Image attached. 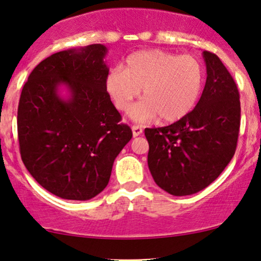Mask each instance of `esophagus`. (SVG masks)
Listing matches in <instances>:
<instances>
[{
  "label": "esophagus",
  "instance_id": "esophagus-1",
  "mask_svg": "<svg viewBox=\"0 0 261 261\" xmlns=\"http://www.w3.org/2000/svg\"><path fill=\"white\" fill-rule=\"evenodd\" d=\"M132 135H134V137H137V136L142 135L143 132V127L141 125H132Z\"/></svg>",
  "mask_w": 261,
  "mask_h": 261
}]
</instances>
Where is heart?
<instances>
[{
    "label": "heart",
    "mask_w": 261,
    "mask_h": 261,
    "mask_svg": "<svg viewBox=\"0 0 261 261\" xmlns=\"http://www.w3.org/2000/svg\"><path fill=\"white\" fill-rule=\"evenodd\" d=\"M203 80V67L196 58L148 49L131 54L124 69L113 68L105 85L116 108L123 112L129 111L143 90V100L131 111L137 122L160 116L162 122L174 123L195 108Z\"/></svg>",
    "instance_id": "obj_1"
}]
</instances>
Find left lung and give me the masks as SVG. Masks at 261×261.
Segmentation results:
<instances>
[{"label":"left lung","instance_id":"obj_1","mask_svg":"<svg viewBox=\"0 0 261 261\" xmlns=\"http://www.w3.org/2000/svg\"><path fill=\"white\" fill-rule=\"evenodd\" d=\"M207 80L195 109L163 127H146L148 166L156 185L175 196L208 187L236 153L240 129L237 84L218 56L204 50Z\"/></svg>","mask_w":261,"mask_h":261}]
</instances>
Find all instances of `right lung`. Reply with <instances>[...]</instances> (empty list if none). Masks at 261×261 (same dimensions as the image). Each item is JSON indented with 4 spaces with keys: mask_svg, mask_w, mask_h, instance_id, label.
<instances>
[{
    "mask_svg": "<svg viewBox=\"0 0 261 261\" xmlns=\"http://www.w3.org/2000/svg\"><path fill=\"white\" fill-rule=\"evenodd\" d=\"M108 48L94 43L54 53L22 89L17 135L35 181L66 200H90L108 186L115 159L132 137L106 91ZM60 85L70 91L65 101Z\"/></svg>",
    "mask_w": 261,
    "mask_h": 261,
    "instance_id": "add662e5",
    "label": "right lung"
}]
</instances>
